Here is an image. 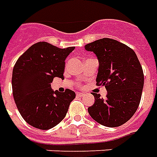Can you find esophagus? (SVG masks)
Returning a JSON list of instances; mask_svg holds the SVG:
<instances>
[{"instance_id":"esophagus-1","label":"esophagus","mask_w":157,"mask_h":157,"mask_svg":"<svg viewBox=\"0 0 157 157\" xmlns=\"http://www.w3.org/2000/svg\"><path fill=\"white\" fill-rule=\"evenodd\" d=\"M83 95H84V93H81V92H77V96H79V97H81V96H83Z\"/></svg>"}]
</instances>
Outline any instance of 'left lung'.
<instances>
[{"label": "left lung", "instance_id": "8db88e82", "mask_svg": "<svg viewBox=\"0 0 157 157\" xmlns=\"http://www.w3.org/2000/svg\"><path fill=\"white\" fill-rule=\"evenodd\" d=\"M99 61L96 84L105 86L106 98L92 93L95 101L88 108L101 125L115 128L127 123L137 111L144 86V73L135 52L119 41L103 38L85 45Z\"/></svg>", "mask_w": 157, "mask_h": 157}]
</instances>
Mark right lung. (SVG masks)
Listing matches in <instances>:
<instances>
[{"instance_id": "1", "label": "right lung", "mask_w": 157, "mask_h": 157, "mask_svg": "<svg viewBox=\"0 0 157 157\" xmlns=\"http://www.w3.org/2000/svg\"><path fill=\"white\" fill-rule=\"evenodd\" d=\"M74 47L61 49L47 42L31 45L15 63L13 70V94L18 112L31 126L47 130L66 116L75 92L53 91L51 83L64 78L65 60Z\"/></svg>"}]
</instances>
